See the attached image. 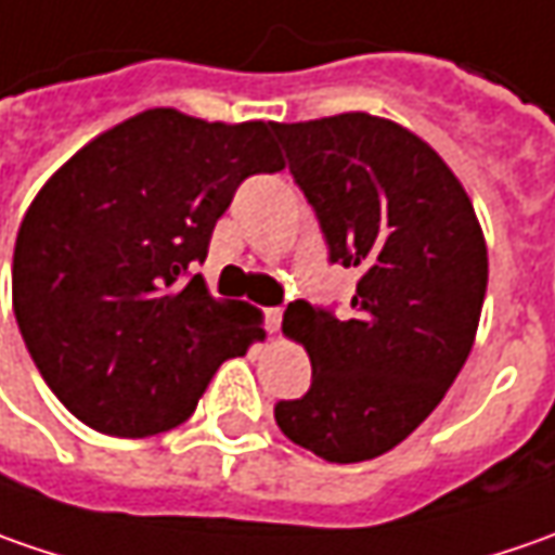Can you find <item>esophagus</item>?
Instances as JSON below:
<instances>
[{
    "mask_svg": "<svg viewBox=\"0 0 555 555\" xmlns=\"http://www.w3.org/2000/svg\"><path fill=\"white\" fill-rule=\"evenodd\" d=\"M281 318H284V309H278V306L266 309V331L268 333L281 331Z\"/></svg>",
    "mask_w": 555,
    "mask_h": 555,
    "instance_id": "obj_1",
    "label": "esophagus"
}]
</instances>
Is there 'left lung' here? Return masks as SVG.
<instances>
[{
	"label": "left lung",
	"instance_id": "left-lung-1",
	"mask_svg": "<svg viewBox=\"0 0 555 555\" xmlns=\"http://www.w3.org/2000/svg\"><path fill=\"white\" fill-rule=\"evenodd\" d=\"M289 172L318 212L331 262L358 268L352 318L289 302L311 389L278 401L281 433L327 463L392 451L433 414L479 331L488 246L448 163L371 114L274 122Z\"/></svg>",
	"mask_w": 555,
	"mask_h": 555
}]
</instances>
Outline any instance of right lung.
Instances as JSON below:
<instances>
[{
	"label": "right lung",
	"instance_id": "obj_1",
	"mask_svg": "<svg viewBox=\"0 0 555 555\" xmlns=\"http://www.w3.org/2000/svg\"><path fill=\"white\" fill-rule=\"evenodd\" d=\"M284 169L274 122L154 107L101 132L30 203L11 302L57 401L104 436L144 438L194 414L259 311L216 299L191 268L237 184Z\"/></svg>",
	"mask_w": 555,
	"mask_h": 555
}]
</instances>
